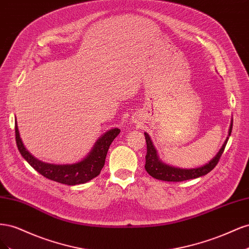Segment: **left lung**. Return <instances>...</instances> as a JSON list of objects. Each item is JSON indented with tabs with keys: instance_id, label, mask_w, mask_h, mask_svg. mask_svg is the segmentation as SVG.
Instances as JSON below:
<instances>
[{
	"instance_id": "left-lung-1",
	"label": "left lung",
	"mask_w": 249,
	"mask_h": 249,
	"mask_svg": "<svg viewBox=\"0 0 249 249\" xmlns=\"http://www.w3.org/2000/svg\"><path fill=\"white\" fill-rule=\"evenodd\" d=\"M231 129H232V119L231 122L228 137L223 142L220 149L218 150V153L215 155V157L205 165H202V166H197L194 168L177 167L162 161L159 154H158L157 148L154 145L152 138L149 137V135L146 132H144L146 147H147V152L145 156V166H144L145 170L147 171L148 175L152 176L154 178L165 180V182H182V180L192 179V178H196L199 177L206 176L207 173H209L216 166L218 161H219L220 157L225 148V145H227L228 140L231 136Z\"/></svg>"
}]
</instances>
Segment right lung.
Wrapping results in <instances>:
<instances>
[{
	"instance_id": "1",
	"label": "right lung",
	"mask_w": 249,
	"mask_h": 249,
	"mask_svg": "<svg viewBox=\"0 0 249 249\" xmlns=\"http://www.w3.org/2000/svg\"><path fill=\"white\" fill-rule=\"evenodd\" d=\"M119 133L120 130L118 127H112V129L105 132L96 140L87 156L78 162L69 164L47 163L37 159L25 147L20 138L16 118L17 145L22 158L44 178L70 186L85 184L100 175L105 165V160H106L111 143Z\"/></svg>"
}]
</instances>
